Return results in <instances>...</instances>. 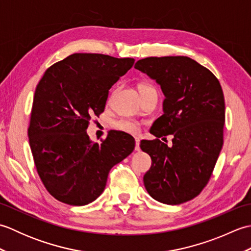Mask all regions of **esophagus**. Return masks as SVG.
I'll return each mask as SVG.
<instances>
[{
	"mask_svg": "<svg viewBox=\"0 0 251 251\" xmlns=\"http://www.w3.org/2000/svg\"><path fill=\"white\" fill-rule=\"evenodd\" d=\"M135 141H136L135 150H136V151H140V139H139V138H136Z\"/></svg>",
	"mask_w": 251,
	"mask_h": 251,
	"instance_id": "1",
	"label": "esophagus"
}]
</instances>
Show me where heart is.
Instances as JSON below:
<instances>
[{
    "mask_svg": "<svg viewBox=\"0 0 251 251\" xmlns=\"http://www.w3.org/2000/svg\"><path fill=\"white\" fill-rule=\"evenodd\" d=\"M138 88H139V92L141 94L142 92H145V90L152 89L154 87H152L151 85H149V84L142 83V84H139ZM113 126L115 129L121 130L123 132H126V134H130V135H137L138 132L140 131L139 123H138L137 121L129 120V119H121L119 121H115Z\"/></svg>",
    "mask_w": 251,
    "mask_h": 251,
    "instance_id": "1",
    "label": "heart"
}]
</instances>
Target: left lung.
<instances>
[{"label": "left lung", "mask_w": 251, "mask_h": 251, "mask_svg": "<svg viewBox=\"0 0 251 251\" xmlns=\"http://www.w3.org/2000/svg\"><path fill=\"white\" fill-rule=\"evenodd\" d=\"M135 68L155 79L165 95L164 114L151 127L156 139L140 142L152 159L143 183L157 201L182 204L207 185L223 146L221 85L214 73L185 56L148 57ZM168 134L173 135L172 147L159 140Z\"/></svg>", "instance_id": "obj_1"}]
</instances>
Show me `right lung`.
I'll return each instance as SVG.
<instances>
[{
    "label": "right lung",
    "mask_w": 251,
    "mask_h": 251,
    "mask_svg": "<svg viewBox=\"0 0 251 251\" xmlns=\"http://www.w3.org/2000/svg\"><path fill=\"white\" fill-rule=\"evenodd\" d=\"M134 58L73 54L54 63L37 84L29 143L46 190L68 205L83 206L102 193L111 168L135 149V139L112 131L102 143L86 132L104 111L109 89L134 65Z\"/></svg>",
    "instance_id": "add662e5"
}]
</instances>
